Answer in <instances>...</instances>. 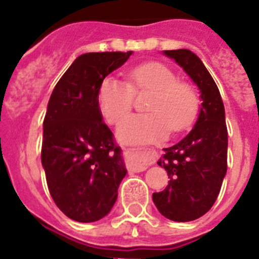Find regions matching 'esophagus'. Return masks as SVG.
Returning <instances> with one entry per match:
<instances>
[{"instance_id": "esophagus-1", "label": "esophagus", "mask_w": 259, "mask_h": 259, "mask_svg": "<svg viewBox=\"0 0 259 259\" xmlns=\"http://www.w3.org/2000/svg\"><path fill=\"white\" fill-rule=\"evenodd\" d=\"M147 167H148V165H139V166L135 167V171H143V170H146Z\"/></svg>"}]
</instances>
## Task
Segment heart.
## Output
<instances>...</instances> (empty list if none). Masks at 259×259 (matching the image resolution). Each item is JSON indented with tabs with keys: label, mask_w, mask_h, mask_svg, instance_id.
<instances>
[{
	"label": "heart",
	"mask_w": 259,
	"mask_h": 259,
	"mask_svg": "<svg viewBox=\"0 0 259 259\" xmlns=\"http://www.w3.org/2000/svg\"><path fill=\"white\" fill-rule=\"evenodd\" d=\"M129 82L113 76L104 78L98 90V103L109 124H117L133 107L134 93L151 90L148 113L130 115L121 121L117 135L132 143L160 141L171 130L190 126L199 111V98L192 86L178 81L177 74L162 63L150 62L127 72Z\"/></svg>",
	"instance_id": "obj_1"
}]
</instances>
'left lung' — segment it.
Here are the masks:
<instances>
[{"label":"left lung","mask_w":259,"mask_h":259,"mask_svg":"<svg viewBox=\"0 0 259 259\" xmlns=\"http://www.w3.org/2000/svg\"><path fill=\"white\" fill-rule=\"evenodd\" d=\"M200 90L201 107L196 124L185 138L164 148L157 164L170 181L153 192L158 211L174 222H190L204 215L215 202L227 171V126L218 86L196 54L187 49L165 50Z\"/></svg>","instance_id":"obj_1"}]
</instances>
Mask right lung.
<instances>
[{"label": "right lung", "mask_w": 259, "mask_h": 259, "mask_svg": "<svg viewBox=\"0 0 259 259\" xmlns=\"http://www.w3.org/2000/svg\"><path fill=\"white\" fill-rule=\"evenodd\" d=\"M132 54L106 51L80 55L49 99L41 161L51 197L76 222H95L106 217L126 176L121 148L103 122L98 90Z\"/></svg>", "instance_id": "add662e5"}]
</instances>
